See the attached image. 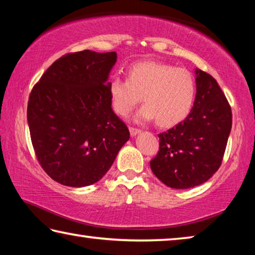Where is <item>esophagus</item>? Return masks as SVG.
Instances as JSON below:
<instances>
[{"instance_id":"1","label":"esophagus","mask_w":255,"mask_h":255,"mask_svg":"<svg viewBox=\"0 0 255 255\" xmlns=\"http://www.w3.org/2000/svg\"><path fill=\"white\" fill-rule=\"evenodd\" d=\"M129 131H130V135L131 136H136L137 133L140 132V129L139 128H135V127H129Z\"/></svg>"}]
</instances>
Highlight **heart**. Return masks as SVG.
<instances>
[{"mask_svg": "<svg viewBox=\"0 0 255 255\" xmlns=\"http://www.w3.org/2000/svg\"><path fill=\"white\" fill-rule=\"evenodd\" d=\"M112 109L127 117L140 101L145 105L136 120H154L162 127H171L188 117L196 98V81L192 73L158 62L133 64L127 80L112 79L109 84Z\"/></svg>", "mask_w": 255, "mask_h": 255, "instance_id": "1", "label": "heart"}]
</instances>
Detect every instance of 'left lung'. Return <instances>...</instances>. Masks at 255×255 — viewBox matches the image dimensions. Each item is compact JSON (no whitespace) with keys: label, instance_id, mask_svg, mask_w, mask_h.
<instances>
[{"label":"left lung","instance_id":"obj_1","mask_svg":"<svg viewBox=\"0 0 255 255\" xmlns=\"http://www.w3.org/2000/svg\"><path fill=\"white\" fill-rule=\"evenodd\" d=\"M197 93L187 118L158 133L153 173L167 187L189 189L209 180L222 165L232 129V109L213 76L197 68Z\"/></svg>","mask_w":255,"mask_h":255}]
</instances>
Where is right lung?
Masks as SVG:
<instances>
[{"label":"right lung","instance_id":"1","mask_svg":"<svg viewBox=\"0 0 255 255\" xmlns=\"http://www.w3.org/2000/svg\"><path fill=\"white\" fill-rule=\"evenodd\" d=\"M117 54L82 50L51 64L32 88L27 109L38 162L67 187L98 182L129 130L111 108L109 77Z\"/></svg>","mask_w":255,"mask_h":255}]
</instances>
